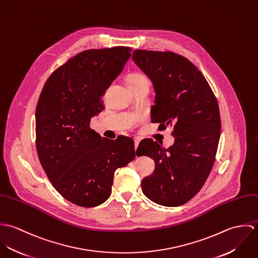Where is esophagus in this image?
<instances>
[{
    "label": "esophagus",
    "instance_id": "34e87169",
    "mask_svg": "<svg viewBox=\"0 0 258 258\" xmlns=\"http://www.w3.org/2000/svg\"><path fill=\"white\" fill-rule=\"evenodd\" d=\"M140 141H141V140H140L139 138H135V139H134V142H135V150H137V148L139 146Z\"/></svg>",
    "mask_w": 258,
    "mask_h": 258
}]
</instances>
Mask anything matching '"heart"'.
<instances>
[{
  "label": "heart",
  "mask_w": 258,
  "mask_h": 258,
  "mask_svg": "<svg viewBox=\"0 0 258 258\" xmlns=\"http://www.w3.org/2000/svg\"><path fill=\"white\" fill-rule=\"evenodd\" d=\"M127 85H132V84H141V83H147L149 84L147 76L140 73H134V74H129L126 79Z\"/></svg>",
  "instance_id": "obj_1"
}]
</instances>
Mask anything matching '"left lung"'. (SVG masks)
<instances>
[{"instance_id": "1", "label": "left lung", "mask_w": 258, "mask_h": 258, "mask_svg": "<svg viewBox=\"0 0 258 258\" xmlns=\"http://www.w3.org/2000/svg\"><path fill=\"white\" fill-rule=\"evenodd\" d=\"M132 59L154 85L151 122L159 123L160 131L172 126L175 138L168 149L152 139L140 143L137 151L156 165L142 180V190L156 204L179 207L201 190L215 164L221 128L218 100L203 74L181 54L135 49Z\"/></svg>"}]
</instances>
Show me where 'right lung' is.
<instances>
[{
	"label": "right lung",
	"mask_w": 258,
	"mask_h": 258,
	"mask_svg": "<svg viewBox=\"0 0 258 258\" xmlns=\"http://www.w3.org/2000/svg\"><path fill=\"white\" fill-rule=\"evenodd\" d=\"M132 48L114 46L81 51L45 81L36 110V146L54 188L83 208L104 203L114 173L136 157L134 141L101 137L90 128L103 110L101 97L131 56Z\"/></svg>",
	"instance_id": "right-lung-1"
}]
</instances>
